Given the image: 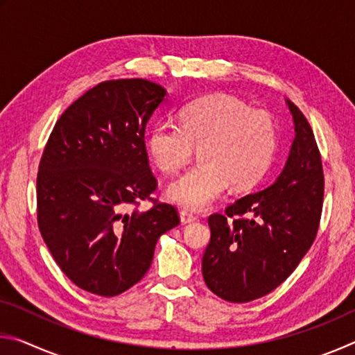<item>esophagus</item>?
Segmentation results:
<instances>
[{
	"label": "esophagus",
	"mask_w": 355,
	"mask_h": 355,
	"mask_svg": "<svg viewBox=\"0 0 355 355\" xmlns=\"http://www.w3.org/2000/svg\"><path fill=\"white\" fill-rule=\"evenodd\" d=\"M180 220H182L183 225H186V224H191V222L197 220V218L194 214H191L188 211H184V209H182V211H180Z\"/></svg>",
	"instance_id": "obj_1"
}]
</instances>
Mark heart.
I'll return each mask as SVG.
<instances>
[{
    "mask_svg": "<svg viewBox=\"0 0 355 355\" xmlns=\"http://www.w3.org/2000/svg\"><path fill=\"white\" fill-rule=\"evenodd\" d=\"M153 163L173 173L189 163L194 148L199 166L173 180L167 199L189 211L218 200L228 183L244 191L255 186L271 166L277 148V127L271 114L254 110L228 95H211L180 112V128L156 123L147 137Z\"/></svg>",
    "mask_w": 355,
    "mask_h": 355,
    "instance_id": "obj_1",
    "label": "heart"
}]
</instances>
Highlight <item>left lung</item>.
Instances as JSON below:
<instances>
[{
    "label": "left lung",
    "mask_w": 355,
    "mask_h": 355,
    "mask_svg": "<svg viewBox=\"0 0 355 355\" xmlns=\"http://www.w3.org/2000/svg\"><path fill=\"white\" fill-rule=\"evenodd\" d=\"M294 136L284 171L266 189L211 214V239L202 258L207 286L228 302H250L288 279L320 227L324 175L310 123L286 100Z\"/></svg>",
    "instance_id": "8db88e82"
}]
</instances>
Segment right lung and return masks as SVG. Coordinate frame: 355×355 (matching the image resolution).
Listing matches in <instances>:
<instances>
[{
  "label": "right lung",
  "instance_id": "add662e5",
  "mask_svg": "<svg viewBox=\"0 0 355 355\" xmlns=\"http://www.w3.org/2000/svg\"><path fill=\"white\" fill-rule=\"evenodd\" d=\"M159 84L133 78L100 83L64 111L37 173V222L62 272L81 290L112 297L137 284L158 238L180 224L153 202L146 127L166 101Z\"/></svg>",
  "mask_w": 355,
  "mask_h": 355
}]
</instances>
